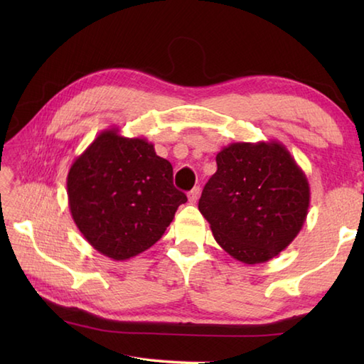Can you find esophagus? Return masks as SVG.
<instances>
[{
    "label": "esophagus",
    "instance_id": "34e87169",
    "mask_svg": "<svg viewBox=\"0 0 364 364\" xmlns=\"http://www.w3.org/2000/svg\"><path fill=\"white\" fill-rule=\"evenodd\" d=\"M198 197H200V188L197 186V188H194L192 189L189 194H188V198H189V203H196L197 200H198Z\"/></svg>",
    "mask_w": 364,
    "mask_h": 364
}]
</instances>
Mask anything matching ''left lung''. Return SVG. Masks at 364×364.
<instances>
[{"mask_svg":"<svg viewBox=\"0 0 364 364\" xmlns=\"http://www.w3.org/2000/svg\"><path fill=\"white\" fill-rule=\"evenodd\" d=\"M215 162L218 172L198 200L214 239L245 264L272 259L306 220L310 184L304 170L277 141L230 144Z\"/></svg>","mask_w":364,"mask_h":364,"instance_id":"obj_1","label":"left lung"}]
</instances>
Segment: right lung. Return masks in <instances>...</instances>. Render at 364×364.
Masks as SVG:
<instances>
[{
    "instance_id": "add662e5",
    "label": "right lung",
    "mask_w": 364,
    "mask_h": 364,
    "mask_svg": "<svg viewBox=\"0 0 364 364\" xmlns=\"http://www.w3.org/2000/svg\"><path fill=\"white\" fill-rule=\"evenodd\" d=\"M73 222L105 257L125 261L150 249L188 197L173 186L172 164L144 137L100 133L67 175Z\"/></svg>"
}]
</instances>
